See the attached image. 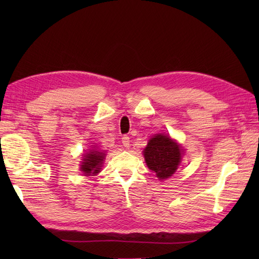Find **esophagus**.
I'll return each mask as SVG.
<instances>
[{"label": "esophagus", "instance_id": "obj_1", "mask_svg": "<svg viewBox=\"0 0 259 259\" xmlns=\"http://www.w3.org/2000/svg\"><path fill=\"white\" fill-rule=\"evenodd\" d=\"M122 144L125 148H128L130 147V137L126 136V135L123 136L122 137Z\"/></svg>", "mask_w": 259, "mask_h": 259}]
</instances>
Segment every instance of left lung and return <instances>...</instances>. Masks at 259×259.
Returning <instances> with one entry per match:
<instances>
[{
  "mask_svg": "<svg viewBox=\"0 0 259 259\" xmlns=\"http://www.w3.org/2000/svg\"><path fill=\"white\" fill-rule=\"evenodd\" d=\"M144 156L147 166L153 170L159 179H166L178 168L182 161L183 150L175 140L170 137L156 134L150 138L144 149Z\"/></svg>",
  "mask_w": 259,
  "mask_h": 259,
  "instance_id": "1",
  "label": "left lung"
}]
</instances>
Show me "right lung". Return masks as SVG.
<instances>
[{
    "instance_id": "add662e5",
    "label": "right lung",
    "mask_w": 259,
    "mask_h": 259,
    "mask_svg": "<svg viewBox=\"0 0 259 259\" xmlns=\"http://www.w3.org/2000/svg\"><path fill=\"white\" fill-rule=\"evenodd\" d=\"M89 152L83 155V161L81 163V171L84 176L97 175L101 170L106 153L97 150V148L89 149Z\"/></svg>"
}]
</instances>
